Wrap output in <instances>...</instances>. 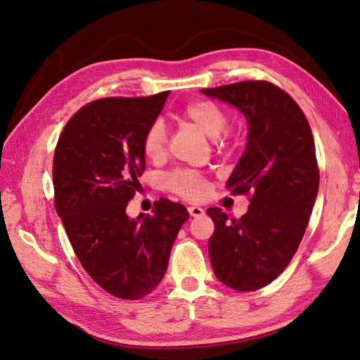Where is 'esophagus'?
<instances>
[{"label": "esophagus", "instance_id": "obj_1", "mask_svg": "<svg viewBox=\"0 0 360 360\" xmlns=\"http://www.w3.org/2000/svg\"><path fill=\"white\" fill-rule=\"evenodd\" d=\"M188 212H189V214L193 216V217H200V216L204 214V210L201 209V207H197V205L188 207Z\"/></svg>", "mask_w": 360, "mask_h": 360}]
</instances>
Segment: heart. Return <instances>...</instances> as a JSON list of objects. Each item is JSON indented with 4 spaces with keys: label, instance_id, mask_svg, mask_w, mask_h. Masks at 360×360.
I'll use <instances>...</instances> for the list:
<instances>
[{
    "label": "heart",
    "instance_id": "1",
    "mask_svg": "<svg viewBox=\"0 0 360 360\" xmlns=\"http://www.w3.org/2000/svg\"><path fill=\"white\" fill-rule=\"evenodd\" d=\"M183 122L193 126L201 134L214 138L217 148L225 150L237 141V132L228 123V112L224 106L209 99H195L181 108ZM167 130L162 123H151L144 132L141 148L144 156L151 162H160L167 155ZM165 188L188 200H201L207 193L205 179L197 171L177 169L163 177Z\"/></svg>",
    "mask_w": 360,
    "mask_h": 360
}]
</instances>
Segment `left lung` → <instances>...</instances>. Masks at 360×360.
<instances>
[{
	"label": "left lung",
	"instance_id": "obj_1",
	"mask_svg": "<svg viewBox=\"0 0 360 360\" xmlns=\"http://www.w3.org/2000/svg\"><path fill=\"white\" fill-rule=\"evenodd\" d=\"M201 93L234 105L249 126L243 156L226 188L249 195L242 217L207 209L214 222L209 255L216 278L237 291L270 284L302 242L317 198L320 171L307 117L292 97L267 81H242Z\"/></svg>",
	"mask_w": 360,
	"mask_h": 360
}]
</instances>
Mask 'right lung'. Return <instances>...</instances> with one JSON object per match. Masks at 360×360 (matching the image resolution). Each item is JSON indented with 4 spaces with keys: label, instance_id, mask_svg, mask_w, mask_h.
Wrapping results in <instances>:
<instances>
[{
    "label": "right lung",
    "instance_id": "add662e5",
    "mask_svg": "<svg viewBox=\"0 0 360 360\" xmlns=\"http://www.w3.org/2000/svg\"><path fill=\"white\" fill-rule=\"evenodd\" d=\"M169 93L84 105L53 151V202L70 245L96 284L118 299L139 300L159 285L189 217L183 204L165 198L153 216L126 214L146 169L141 141Z\"/></svg>",
    "mask_w": 360,
    "mask_h": 360
}]
</instances>
